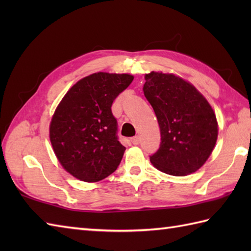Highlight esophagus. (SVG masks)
Listing matches in <instances>:
<instances>
[{"instance_id": "1", "label": "esophagus", "mask_w": 251, "mask_h": 251, "mask_svg": "<svg viewBox=\"0 0 251 251\" xmlns=\"http://www.w3.org/2000/svg\"><path fill=\"white\" fill-rule=\"evenodd\" d=\"M131 143H132V145H135V146L139 145V143H140V137H139V136L132 137V138H131Z\"/></svg>"}]
</instances>
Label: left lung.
Returning <instances> with one entry per match:
<instances>
[{"label":"left lung","instance_id":"8db88e82","mask_svg":"<svg viewBox=\"0 0 251 251\" xmlns=\"http://www.w3.org/2000/svg\"><path fill=\"white\" fill-rule=\"evenodd\" d=\"M143 93L155 112L161 146L150 156L159 172L183 177L209 158L218 138V122L210 103L193 84L173 73L145 75Z\"/></svg>","mask_w":251,"mask_h":251}]
</instances>
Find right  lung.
<instances>
[{"instance_id":"right-lung-1","label":"right lung","mask_w":251,"mask_h":251,"mask_svg":"<svg viewBox=\"0 0 251 251\" xmlns=\"http://www.w3.org/2000/svg\"><path fill=\"white\" fill-rule=\"evenodd\" d=\"M127 73L97 72L68 90L50 124V140L63 169L84 182H97L114 173L125 152L116 137L113 100L129 86Z\"/></svg>"}]
</instances>
